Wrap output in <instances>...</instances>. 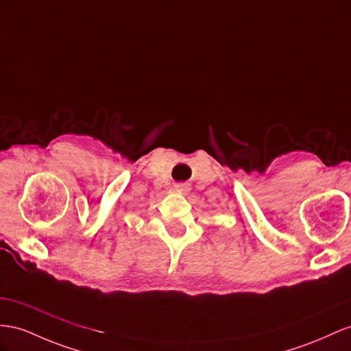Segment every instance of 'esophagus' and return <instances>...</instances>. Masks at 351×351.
Here are the masks:
<instances>
[{
  "label": "esophagus",
  "instance_id": "1",
  "mask_svg": "<svg viewBox=\"0 0 351 351\" xmlns=\"http://www.w3.org/2000/svg\"><path fill=\"white\" fill-rule=\"evenodd\" d=\"M175 190H176L178 193H188V191H190V185L184 184V182L176 184V185H175Z\"/></svg>",
  "mask_w": 351,
  "mask_h": 351
}]
</instances>
